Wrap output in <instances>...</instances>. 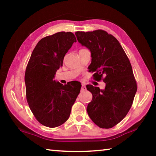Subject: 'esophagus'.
Masks as SVG:
<instances>
[{"label":"esophagus","mask_w":156,"mask_h":156,"mask_svg":"<svg viewBox=\"0 0 156 156\" xmlns=\"http://www.w3.org/2000/svg\"><path fill=\"white\" fill-rule=\"evenodd\" d=\"M86 89L85 87V85H84V84H82V87H81V91H84Z\"/></svg>","instance_id":"1"}]
</instances>
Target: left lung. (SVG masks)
Masks as SVG:
<instances>
[{"mask_svg":"<svg viewBox=\"0 0 156 156\" xmlns=\"http://www.w3.org/2000/svg\"><path fill=\"white\" fill-rule=\"evenodd\" d=\"M78 41L91 51L89 72L97 81L102 79L105 88L86 86L92 94L87 108L91 120L100 128L109 129L125 117L137 91L130 61L118 41L104 30L77 31Z\"/></svg>","mask_w":156,"mask_h":156,"instance_id":"left-lung-1","label":"left lung"}]
</instances>
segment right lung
I'll use <instances>...</instances> for the list:
<instances>
[{
	"label": "right lung",
	"mask_w": 156,
	"mask_h": 156,
	"mask_svg": "<svg viewBox=\"0 0 156 156\" xmlns=\"http://www.w3.org/2000/svg\"><path fill=\"white\" fill-rule=\"evenodd\" d=\"M76 42L72 32L60 31L42 38L33 50L26 68V98L36 120L47 127L59 126L68 120L81 84H67L54 78L65 54Z\"/></svg>",
	"instance_id": "obj_1"
}]
</instances>
